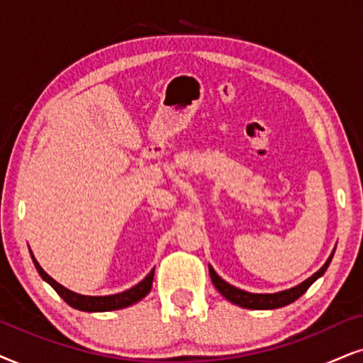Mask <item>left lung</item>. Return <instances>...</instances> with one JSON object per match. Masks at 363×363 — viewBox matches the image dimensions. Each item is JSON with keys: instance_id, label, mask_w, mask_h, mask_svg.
Instances as JSON below:
<instances>
[{"instance_id": "1", "label": "left lung", "mask_w": 363, "mask_h": 363, "mask_svg": "<svg viewBox=\"0 0 363 363\" xmlns=\"http://www.w3.org/2000/svg\"><path fill=\"white\" fill-rule=\"evenodd\" d=\"M333 253L335 250L332 251V255L328 256V259L325 261L322 268H320L316 273L311 274L308 279H305L303 283L290 288V290H283L278 293H250V291L240 290V288L233 286V284L224 281V279L214 272V268L211 264H209V274H211V279H213L216 290L221 293L228 301H231V303L241 306V308H250V310H274V308H281V306L293 303V301L298 300V298L308 290L316 279L322 278L323 273L327 272V268L330 266Z\"/></svg>"}]
</instances>
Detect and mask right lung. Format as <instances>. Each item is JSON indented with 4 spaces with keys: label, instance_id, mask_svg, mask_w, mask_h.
I'll use <instances>...</instances> for the list:
<instances>
[{
    "label": "right lung",
    "instance_id": "obj_1",
    "mask_svg": "<svg viewBox=\"0 0 363 363\" xmlns=\"http://www.w3.org/2000/svg\"><path fill=\"white\" fill-rule=\"evenodd\" d=\"M31 259H33V264L36 268V272L40 273V277L47 281L50 286L53 288L55 291L58 293L63 300L67 301L68 305L73 306L75 310L80 311H91V313H97V311H112V310H122L127 308V306L137 303L140 301L145 295H149L150 288H152V281H154V269L150 272L147 277L142 279L140 283H137L135 286L128 288V290L122 291V293H116V295H105V296H89V295H80V293H75L68 288L60 284L58 281L50 277V274L45 273V269L41 268L38 261L33 256V253L30 251Z\"/></svg>",
    "mask_w": 363,
    "mask_h": 363
}]
</instances>
